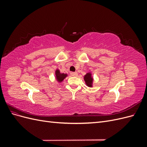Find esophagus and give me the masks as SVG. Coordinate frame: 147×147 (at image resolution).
I'll return each instance as SVG.
<instances>
[{
  "mask_svg": "<svg viewBox=\"0 0 147 147\" xmlns=\"http://www.w3.org/2000/svg\"><path fill=\"white\" fill-rule=\"evenodd\" d=\"M70 75H71V76H72V77H76L78 75V74H77V72H70Z\"/></svg>",
  "mask_w": 147,
  "mask_h": 147,
  "instance_id": "34e87169",
  "label": "esophagus"
}]
</instances>
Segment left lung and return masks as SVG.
Here are the masks:
<instances>
[{"label":"left lung","instance_id":"left-lung-1","mask_svg":"<svg viewBox=\"0 0 147 147\" xmlns=\"http://www.w3.org/2000/svg\"><path fill=\"white\" fill-rule=\"evenodd\" d=\"M84 80L86 83V84L89 87L92 86V83H93V78L92 77V75L90 72L87 73L84 76Z\"/></svg>","mask_w":147,"mask_h":147}]
</instances>
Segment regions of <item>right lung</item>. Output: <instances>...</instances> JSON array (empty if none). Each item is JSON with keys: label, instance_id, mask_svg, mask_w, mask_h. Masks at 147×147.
Here are the masks:
<instances>
[{"label": "right lung", "instance_id": "right-lung-1", "mask_svg": "<svg viewBox=\"0 0 147 147\" xmlns=\"http://www.w3.org/2000/svg\"><path fill=\"white\" fill-rule=\"evenodd\" d=\"M55 75L56 80L58 82H62L64 80V79L67 76V74L61 73L59 69H56L55 71Z\"/></svg>", "mask_w": 147, "mask_h": 147}]
</instances>
